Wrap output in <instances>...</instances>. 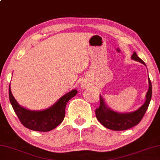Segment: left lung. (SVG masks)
<instances>
[{
  "instance_id": "left-lung-1",
  "label": "left lung",
  "mask_w": 160,
  "mask_h": 160,
  "mask_svg": "<svg viewBox=\"0 0 160 160\" xmlns=\"http://www.w3.org/2000/svg\"><path fill=\"white\" fill-rule=\"evenodd\" d=\"M131 58L134 61H138L146 64L140 58L136 55V52L132 55ZM152 83L149 78V90L146 95V101L142 107L134 112L128 113H120L115 112L106 106L105 101L102 97L99 96V107L95 110V115L97 119L101 122L105 128L113 131H125L132 127L136 126L143 118L146 111L149 107L152 98Z\"/></svg>"
}]
</instances>
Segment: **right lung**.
Returning a JSON list of instances; mask_svg holds the SVG:
<instances>
[{
    "label": "right lung",
    "mask_w": 160,
    "mask_h": 160,
    "mask_svg": "<svg viewBox=\"0 0 160 160\" xmlns=\"http://www.w3.org/2000/svg\"><path fill=\"white\" fill-rule=\"evenodd\" d=\"M77 90L73 89L63 95L51 107L44 110H27L18 105L11 94L9 87V99L13 110L23 126L32 131L47 132L56 128L63 121L68 102L76 95Z\"/></svg>",
    "instance_id": "obj_1"
}]
</instances>
